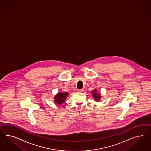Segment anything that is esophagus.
Returning a JSON list of instances; mask_svg holds the SVG:
<instances>
[{"label":"esophagus","instance_id":"34e87169","mask_svg":"<svg viewBox=\"0 0 151 151\" xmlns=\"http://www.w3.org/2000/svg\"><path fill=\"white\" fill-rule=\"evenodd\" d=\"M84 91V89H81V90H78V92H79V93H83Z\"/></svg>","mask_w":151,"mask_h":151}]
</instances>
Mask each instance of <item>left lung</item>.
Wrapping results in <instances>:
<instances>
[{
	"instance_id": "8db88e82",
	"label": "left lung",
	"mask_w": 151,
	"mask_h": 151,
	"mask_svg": "<svg viewBox=\"0 0 151 151\" xmlns=\"http://www.w3.org/2000/svg\"><path fill=\"white\" fill-rule=\"evenodd\" d=\"M91 93H92L91 94L93 95V98L97 102L100 100L101 98V93L97 90L96 89H93V90H92Z\"/></svg>"
}]
</instances>
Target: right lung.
Masks as SVG:
<instances>
[{
	"mask_svg": "<svg viewBox=\"0 0 151 151\" xmlns=\"http://www.w3.org/2000/svg\"><path fill=\"white\" fill-rule=\"evenodd\" d=\"M69 95V93L67 92H61L57 93L54 96L55 104L60 105L62 104L66 100L67 96Z\"/></svg>",
	"mask_w": 151,
	"mask_h": 151,
	"instance_id": "1",
	"label": "right lung"
}]
</instances>
